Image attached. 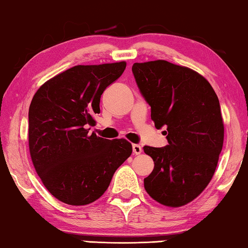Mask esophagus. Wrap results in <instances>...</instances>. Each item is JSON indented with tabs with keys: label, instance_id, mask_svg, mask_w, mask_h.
<instances>
[{
	"label": "esophagus",
	"instance_id": "obj_1",
	"mask_svg": "<svg viewBox=\"0 0 248 248\" xmlns=\"http://www.w3.org/2000/svg\"><path fill=\"white\" fill-rule=\"evenodd\" d=\"M132 150H133L134 155H140L142 152V148L140 144H133L132 145Z\"/></svg>",
	"mask_w": 248,
	"mask_h": 248
}]
</instances>
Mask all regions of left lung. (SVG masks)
Here are the masks:
<instances>
[{
  "mask_svg": "<svg viewBox=\"0 0 248 248\" xmlns=\"http://www.w3.org/2000/svg\"><path fill=\"white\" fill-rule=\"evenodd\" d=\"M132 72L155 126L167 128V145L143 147L155 162L145 191L164 205L187 204L208 186L222 150L218 97L202 76L167 61L134 63Z\"/></svg>",
  "mask_w": 248,
  "mask_h": 248,
  "instance_id": "1",
  "label": "left lung"
}]
</instances>
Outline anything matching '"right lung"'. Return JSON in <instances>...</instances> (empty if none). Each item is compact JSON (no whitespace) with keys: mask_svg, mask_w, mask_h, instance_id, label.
I'll use <instances>...</instances> for the list:
<instances>
[{"mask_svg":"<svg viewBox=\"0 0 248 248\" xmlns=\"http://www.w3.org/2000/svg\"><path fill=\"white\" fill-rule=\"evenodd\" d=\"M126 63L77 65L47 81L29 107V150L43 184L70 205L93 203L108 188L116 169L130 157L124 139L89 134L100 113L105 89L124 72Z\"/></svg>","mask_w":248,"mask_h":248,"instance_id":"obj_1","label":"right lung"}]
</instances>
